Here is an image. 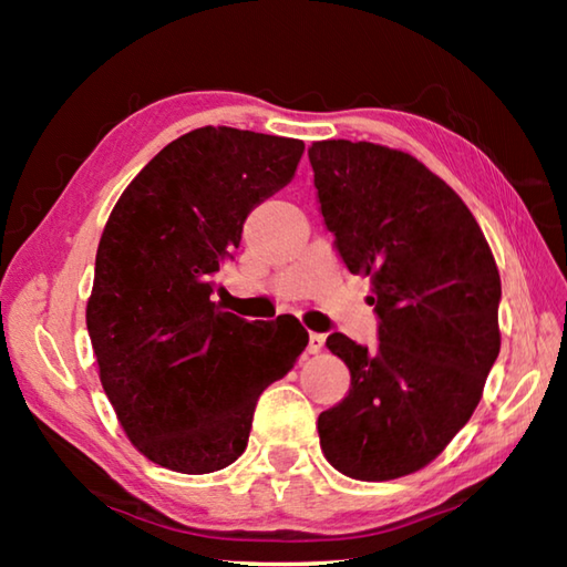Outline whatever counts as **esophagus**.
Returning a JSON list of instances; mask_svg holds the SVG:
<instances>
[{
  "mask_svg": "<svg viewBox=\"0 0 567 567\" xmlns=\"http://www.w3.org/2000/svg\"><path fill=\"white\" fill-rule=\"evenodd\" d=\"M322 348H324V334L310 332V340H307V352L318 354V352H322Z\"/></svg>",
  "mask_w": 567,
  "mask_h": 567,
  "instance_id": "obj_1",
  "label": "esophagus"
}]
</instances>
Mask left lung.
<instances>
[{"mask_svg":"<svg viewBox=\"0 0 567 567\" xmlns=\"http://www.w3.org/2000/svg\"><path fill=\"white\" fill-rule=\"evenodd\" d=\"M320 209L352 275L370 277L375 350L332 332L350 392L320 412L328 463L354 480L417 473L473 415L501 352V272L467 205L408 152L324 140L307 150Z\"/></svg>","mask_w":567,"mask_h":567,"instance_id":"obj_1","label":"left lung"}]
</instances>
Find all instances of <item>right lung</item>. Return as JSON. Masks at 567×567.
<instances>
[{"label": "right lung", "instance_id": "add662e5", "mask_svg": "<svg viewBox=\"0 0 567 567\" xmlns=\"http://www.w3.org/2000/svg\"><path fill=\"white\" fill-rule=\"evenodd\" d=\"M302 140L199 127L152 157L104 225L87 300L100 380L130 443L175 473L245 453L257 398L307 348L290 315L247 322L213 302L252 209L295 177Z\"/></svg>", "mask_w": 567, "mask_h": 567}]
</instances>
